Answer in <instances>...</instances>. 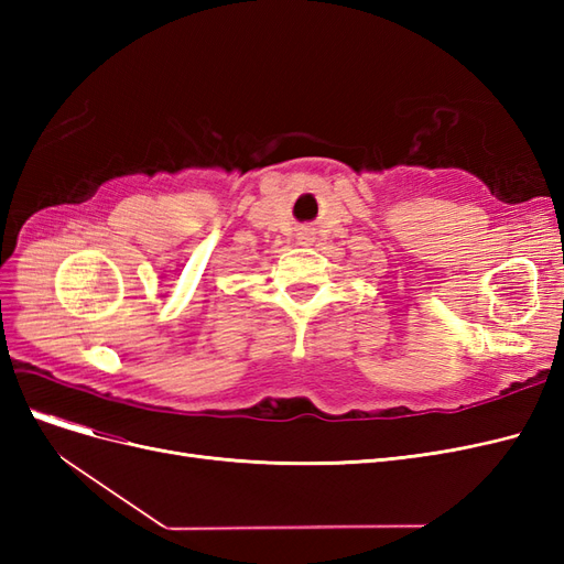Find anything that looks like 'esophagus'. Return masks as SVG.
I'll use <instances>...</instances> for the list:
<instances>
[{
	"instance_id": "esophagus-1",
	"label": "esophagus",
	"mask_w": 564,
	"mask_h": 564,
	"mask_svg": "<svg viewBox=\"0 0 564 564\" xmlns=\"http://www.w3.org/2000/svg\"><path fill=\"white\" fill-rule=\"evenodd\" d=\"M303 235H305V237H301V240H308V235H311V232H303Z\"/></svg>"
}]
</instances>
